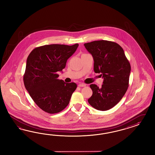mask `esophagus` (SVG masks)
<instances>
[{"label": "esophagus", "instance_id": "esophagus-1", "mask_svg": "<svg viewBox=\"0 0 155 155\" xmlns=\"http://www.w3.org/2000/svg\"><path fill=\"white\" fill-rule=\"evenodd\" d=\"M78 86L79 87H85L86 84H78Z\"/></svg>", "mask_w": 155, "mask_h": 155}]
</instances>
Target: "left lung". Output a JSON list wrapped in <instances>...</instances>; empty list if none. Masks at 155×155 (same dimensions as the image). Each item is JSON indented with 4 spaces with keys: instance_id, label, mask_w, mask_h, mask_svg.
Returning a JSON list of instances; mask_svg holds the SVG:
<instances>
[{
    "instance_id": "8db88e82",
    "label": "left lung",
    "mask_w": 155,
    "mask_h": 155,
    "mask_svg": "<svg viewBox=\"0 0 155 155\" xmlns=\"http://www.w3.org/2000/svg\"><path fill=\"white\" fill-rule=\"evenodd\" d=\"M94 58V71L104 78L101 88L91 84L88 102L94 108L106 111L122 99L129 86L131 65L122 47L116 42L99 40L84 44Z\"/></svg>"
}]
</instances>
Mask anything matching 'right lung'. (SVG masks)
<instances>
[{
  "mask_svg": "<svg viewBox=\"0 0 155 155\" xmlns=\"http://www.w3.org/2000/svg\"><path fill=\"white\" fill-rule=\"evenodd\" d=\"M78 47V44L46 45L35 48L28 56L24 86L35 103L46 113H60L69 103L77 84L58 79L57 72L65 68Z\"/></svg>",
  "mask_w": 155,
  "mask_h": 155,
  "instance_id": "add662e5",
  "label": "right lung"
}]
</instances>
